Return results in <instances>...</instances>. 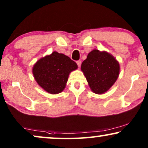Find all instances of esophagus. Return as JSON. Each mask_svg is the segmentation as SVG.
I'll use <instances>...</instances> for the list:
<instances>
[{
    "label": "esophagus",
    "mask_w": 148,
    "mask_h": 148,
    "mask_svg": "<svg viewBox=\"0 0 148 148\" xmlns=\"http://www.w3.org/2000/svg\"><path fill=\"white\" fill-rule=\"evenodd\" d=\"M77 64L79 67H80L81 64H82V61H81V60H77Z\"/></svg>",
    "instance_id": "esophagus-1"
}]
</instances>
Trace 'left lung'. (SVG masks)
Segmentation results:
<instances>
[{"instance_id":"obj_1","label":"left lung","mask_w":148,"mask_h":148,"mask_svg":"<svg viewBox=\"0 0 148 148\" xmlns=\"http://www.w3.org/2000/svg\"><path fill=\"white\" fill-rule=\"evenodd\" d=\"M81 70L84 73L91 90L96 94H103L118 79L120 64L108 52L94 49L82 62Z\"/></svg>"}]
</instances>
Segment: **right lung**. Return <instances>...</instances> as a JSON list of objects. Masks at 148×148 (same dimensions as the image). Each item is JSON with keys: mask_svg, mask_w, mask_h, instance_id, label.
I'll return each mask as SVG.
<instances>
[{"mask_svg": "<svg viewBox=\"0 0 148 148\" xmlns=\"http://www.w3.org/2000/svg\"><path fill=\"white\" fill-rule=\"evenodd\" d=\"M78 68L69 56L54 51L40 58L32 69L34 77L46 92L57 94L65 88L70 73Z\"/></svg>", "mask_w": 148, "mask_h": 148, "instance_id": "obj_1", "label": "right lung"}]
</instances>
